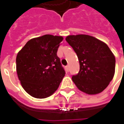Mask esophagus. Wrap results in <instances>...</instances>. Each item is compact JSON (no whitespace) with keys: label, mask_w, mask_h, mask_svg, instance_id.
Here are the masks:
<instances>
[{"label":"esophagus","mask_w":124,"mask_h":124,"mask_svg":"<svg viewBox=\"0 0 124 124\" xmlns=\"http://www.w3.org/2000/svg\"><path fill=\"white\" fill-rule=\"evenodd\" d=\"M65 68H66V71H69V66H67L65 67Z\"/></svg>","instance_id":"esophagus-1"}]
</instances>
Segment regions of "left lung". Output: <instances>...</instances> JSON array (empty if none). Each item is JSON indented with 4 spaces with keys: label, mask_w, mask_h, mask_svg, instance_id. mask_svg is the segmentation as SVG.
Segmentation results:
<instances>
[{
    "label": "left lung",
    "mask_w": 124,
    "mask_h": 124,
    "mask_svg": "<svg viewBox=\"0 0 124 124\" xmlns=\"http://www.w3.org/2000/svg\"><path fill=\"white\" fill-rule=\"evenodd\" d=\"M66 41L77 54L79 73L72 80L80 91L88 94L102 92L115 72V57L108 45L87 35H68Z\"/></svg>",
    "instance_id": "obj_1"
}]
</instances>
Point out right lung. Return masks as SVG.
Masks as SVG:
<instances>
[{"instance_id": "right-lung-1", "label": "right lung", "mask_w": 124, "mask_h": 124, "mask_svg": "<svg viewBox=\"0 0 124 124\" xmlns=\"http://www.w3.org/2000/svg\"><path fill=\"white\" fill-rule=\"evenodd\" d=\"M62 36L45 35L31 39L18 51L16 73L24 89L36 98L54 93L65 76L56 54Z\"/></svg>"}]
</instances>
